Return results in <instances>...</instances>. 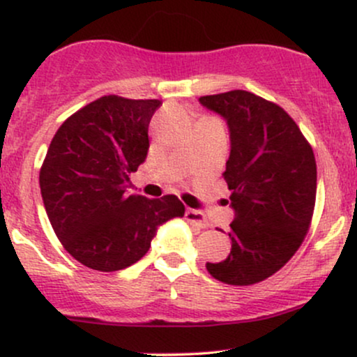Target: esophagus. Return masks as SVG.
<instances>
[{"mask_svg": "<svg viewBox=\"0 0 357 357\" xmlns=\"http://www.w3.org/2000/svg\"><path fill=\"white\" fill-rule=\"evenodd\" d=\"M184 215H186V220L190 221V223L196 225V227H199V228H208V227H210V223H208L206 216H204V213H202V211L192 210V208H188Z\"/></svg>", "mask_w": 357, "mask_h": 357, "instance_id": "obj_1", "label": "esophagus"}]
</instances>
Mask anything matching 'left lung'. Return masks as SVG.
Segmentation results:
<instances>
[{
	"mask_svg": "<svg viewBox=\"0 0 357 357\" xmlns=\"http://www.w3.org/2000/svg\"><path fill=\"white\" fill-rule=\"evenodd\" d=\"M199 104L227 121L223 176L235 211L230 255L206 268L225 284H257L284 267L309 230L317 190L312 147L284 109L247 90L199 97Z\"/></svg>",
	"mask_w": 357,
	"mask_h": 357,
	"instance_id": "obj_1",
	"label": "left lung"
}]
</instances>
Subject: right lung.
<instances>
[{"mask_svg":"<svg viewBox=\"0 0 357 357\" xmlns=\"http://www.w3.org/2000/svg\"><path fill=\"white\" fill-rule=\"evenodd\" d=\"M161 100L105 96L77 110L53 136L42 171L45 210L65 250L85 267L116 272L146 255L158 228L184 216L174 195H129L146 161L149 122Z\"/></svg>","mask_w":357,"mask_h":357,"instance_id":"obj_1","label":"right lung"}]
</instances>
